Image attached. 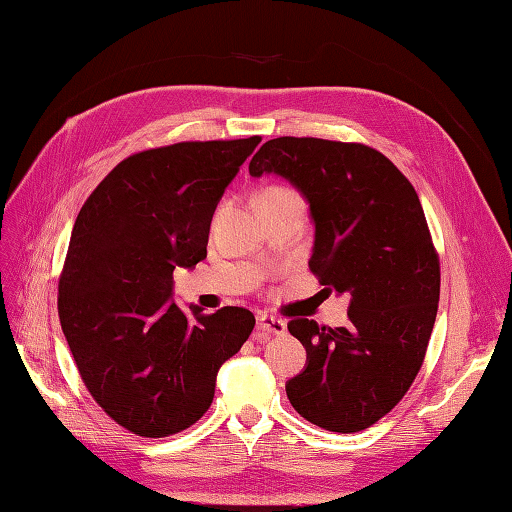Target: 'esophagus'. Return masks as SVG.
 <instances>
[{
    "instance_id": "34e87169",
    "label": "esophagus",
    "mask_w": 512,
    "mask_h": 512,
    "mask_svg": "<svg viewBox=\"0 0 512 512\" xmlns=\"http://www.w3.org/2000/svg\"><path fill=\"white\" fill-rule=\"evenodd\" d=\"M285 320L277 318V316H259L257 318V331L259 336H283L285 334Z\"/></svg>"
}]
</instances>
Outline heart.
Here are the masks:
<instances>
[{"mask_svg":"<svg viewBox=\"0 0 512 512\" xmlns=\"http://www.w3.org/2000/svg\"><path fill=\"white\" fill-rule=\"evenodd\" d=\"M261 196H272V198H299V194L292 192L288 187H268Z\"/></svg>","mask_w":512,"mask_h":512,"instance_id":"b5f03b06","label":"heart"}]
</instances>
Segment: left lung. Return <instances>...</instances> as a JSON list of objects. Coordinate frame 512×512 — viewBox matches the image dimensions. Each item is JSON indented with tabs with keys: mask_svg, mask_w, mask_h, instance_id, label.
Here are the masks:
<instances>
[{
	"mask_svg": "<svg viewBox=\"0 0 512 512\" xmlns=\"http://www.w3.org/2000/svg\"><path fill=\"white\" fill-rule=\"evenodd\" d=\"M248 172L301 189L316 224L312 275L351 296L347 327L288 323L307 351L285 384L292 408L329 432L366 430L406 395L434 329L441 261L421 200L395 163L353 141L270 139Z\"/></svg>",
	"mask_w": 512,
	"mask_h": 512,
	"instance_id": "8db88e82",
	"label": "left lung"
}]
</instances>
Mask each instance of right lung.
<instances>
[{
	"label": "right lung",
	"mask_w": 512,
	"mask_h": 512,
	"mask_svg": "<svg viewBox=\"0 0 512 512\" xmlns=\"http://www.w3.org/2000/svg\"><path fill=\"white\" fill-rule=\"evenodd\" d=\"M259 135L130 154L82 205L58 279V318L95 403L124 430L163 438L194 425L255 316L192 314L170 301L174 268L207 257L211 216Z\"/></svg>",
	"instance_id": "obj_1"
}]
</instances>
